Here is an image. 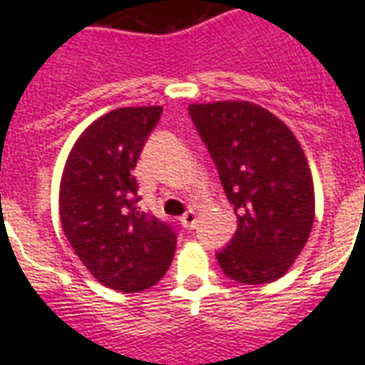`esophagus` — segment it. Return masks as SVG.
Instances as JSON below:
<instances>
[{"label": "esophagus", "instance_id": "1", "mask_svg": "<svg viewBox=\"0 0 365 365\" xmlns=\"http://www.w3.org/2000/svg\"><path fill=\"white\" fill-rule=\"evenodd\" d=\"M180 224L185 226V228L192 230L196 226V212L190 208V210H187L182 216H180Z\"/></svg>", "mask_w": 365, "mask_h": 365}]
</instances>
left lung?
<instances>
[{"label": "left lung", "instance_id": "obj_1", "mask_svg": "<svg viewBox=\"0 0 365 365\" xmlns=\"http://www.w3.org/2000/svg\"><path fill=\"white\" fill-rule=\"evenodd\" d=\"M188 113L237 218L232 242L216 253L224 275L244 285L283 277L314 222V185L301 143L252 102L190 104Z\"/></svg>", "mask_w": 365, "mask_h": 365}]
</instances>
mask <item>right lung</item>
Returning a JSON list of instances; mask_svg holds the SVG:
<instances>
[{
  "label": "right lung",
  "instance_id": "add662e5",
  "mask_svg": "<svg viewBox=\"0 0 365 365\" xmlns=\"http://www.w3.org/2000/svg\"><path fill=\"white\" fill-rule=\"evenodd\" d=\"M161 106L118 108L76 139L61 180L64 236L96 281L121 293L145 291L169 269L177 232L139 212L137 159Z\"/></svg>",
  "mask_w": 365,
  "mask_h": 365
}]
</instances>
